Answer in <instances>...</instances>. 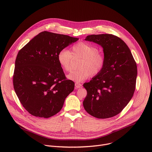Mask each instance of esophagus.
Here are the masks:
<instances>
[{"label":"esophagus","instance_id":"esophagus-1","mask_svg":"<svg viewBox=\"0 0 152 152\" xmlns=\"http://www.w3.org/2000/svg\"><path fill=\"white\" fill-rule=\"evenodd\" d=\"M82 86V85L79 83H75V89H78L79 88H81Z\"/></svg>","mask_w":152,"mask_h":152}]
</instances>
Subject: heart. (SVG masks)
<instances>
[{
	"label": "heart",
	"instance_id": "b5f03b06",
	"mask_svg": "<svg viewBox=\"0 0 152 152\" xmlns=\"http://www.w3.org/2000/svg\"><path fill=\"white\" fill-rule=\"evenodd\" d=\"M74 58H82L79 64V69L73 71L67 75V78L76 82H82L90 75H99L104 67L106 58L99 52V49L85 42H79L74 45L72 51L64 49L58 55V61L64 70L69 72L72 69V62Z\"/></svg>",
	"mask_w": 152,
	"mask_h": 152
}]
</instances>
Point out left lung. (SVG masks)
<instances>
[{"mask_svg": "<svg viewBox=\"0 0 152 152\" xmlns=\"http://www.w3.org/2000/svg\"><path fill=\"white\" fill-rule=\"evenodd\" d=\"M85 40L103 48L106 63L102 72L85 83V111L97 118L114 117L132 99L136 87L137 63L126 43L113 34L90 35Z\"/></svg>", "mask_w": 152, "mask_h": 152, "instance_id": "1", "label": "left lung"}]
</instances>
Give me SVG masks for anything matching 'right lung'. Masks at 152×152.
Returning <instances> with one entry per match:
<instances>
[{
	"mask_svg": "<svg viewBox=\"0 0 152 152\" xmlns=\"http://www.w3.org/2000/svg\"><path fill=\"white\" fill-rule=\"evenodd\" d=\"M79 38L43 31L21 49L13 75L15 92L31 115L49 118L59 113L75 88L58 61V53Z\"/></svg>",
	"mask_w": 152,
	"mask_h": 152,
	"instance_id": "right-lung-1",
	"label": "right lung"
}]
</instances>
